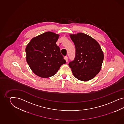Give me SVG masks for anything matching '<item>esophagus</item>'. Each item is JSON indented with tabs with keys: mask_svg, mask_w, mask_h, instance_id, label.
Instances as JSON below:
<instances>
[{
	"mask_svg": "<svg viewBox=\"0 0 124 124\" xmlns=\"http://www.w3.org/2000/svg\"><path fill=\"white\" fill-rule=\"evenodd\" d=\"M64 59L65 60V61H66V62H68V57L66 56H65L64 57Z\"/></svg>",
	"mask_w": 124,
	"mask_h": 124,
	"instance_id": "esophagus-1",
	"label": "esophagus"
}]
</instances>
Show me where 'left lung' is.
Returning <instances> with one entry per match:
<instances>
[{
	"label": "left lung",
	"instance_id": "1",
	"mask_svg": "<svg viewBox=\"0 0 124 124\" xmlns=\"http://www.w3.org/2000/svg\"><path fill=\"white\" fill-rule=\"evenodd\" d=\"M75 47V59L69 65L76 78L83 81L93 79L100 71L104 54L98 42L82 33L70 35Z\"/></svg>",
	"mask_w": 124,
	"mask_h": 124
}]
</instances>
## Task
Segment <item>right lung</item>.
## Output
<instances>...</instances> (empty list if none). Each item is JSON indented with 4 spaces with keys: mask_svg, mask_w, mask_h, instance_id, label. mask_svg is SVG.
<instances>
[{
    "mask_svg": "<svg viewBox=\"0 0 124 124\" xmlns=\"http://www.w3.org/2000/svg\"><path fill=\"white\" fill-rule=\"evenodd\" d=\"M59 36L47 32L33 38L27 45V62L36 75L44 78L52 76L66 63L56 44Z\"/></svg>",
    "mask_w": 124,
    "mask_h": 124,
    "instance_id": "right-lung-1",
    "label": "right lung"
}]
</instances>
